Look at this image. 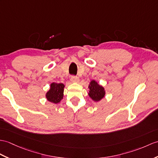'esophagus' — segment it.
Returning <instances> with one entry per match:
<instances>
[{"mask_svg":"<svg viewBox=\"0 0 158 158\" xmlns=\"http://www.w3.org/2000/svg\"><path fill=\"white\" fill-rule=\"evenodd\" d=\"M71 81L73 83H78L79 81V79L77 77L72 76L71 78Z\"/></svg>","mask_w":158,"mask_h":158,"instance_id":"1","label":"esophagus"}]
</instances>
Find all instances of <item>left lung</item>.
<instances>
[{
  "label": "left lung",
  "instance_id": "8db88e82",
  "mask_svg": "<svg viewBox=\"0 0 158 158\" xmlns=\"http://www.w3.org/2000/svg\"><path fill=\"white\" fill-rule=\"evenodd\" d=\"M88 89H89L88 95L94 102H100L105 97L106 90L104 87L100 85L96 80L91 81L89 85L88 86Z\"/></svg>",
  "mask_w": 158,
  "mask_h": 158
}]
</instances>
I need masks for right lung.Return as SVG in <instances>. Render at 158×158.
Segmentation results:
<instances>
[{"label":"right lung","instance_id":"obj_1","mask_svg":"<svg viewBox=\"0 0 158 158\" xmlns=\"http://www.w3.org/2000/svg\"><path fill=\"white\" fill-rule=\"evenodd\" d=\"M64 88L63 83H52L49 90L46 94V100L53 104L59 103L64 96Z\"/></svg>","mask_w":158,"mask_h":158}]
</instances>
